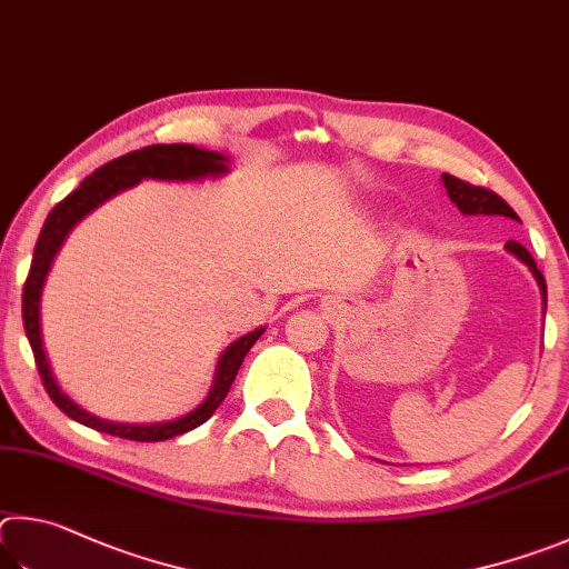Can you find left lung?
<instances>
[{
	"label": "left lung",
	"mask_w": 569,
	"mask_h": 569,
	"mask_svg": "<svg viewBox=\"0 0 569 569\" xmlns=\"http://www.w3.org/2000/svg\"><path fill=\"white\" fill-rule=\"evenodd\" d=\"M442 182L447 187V194H450V199L457 204V209H460L462 214H502V217H510V219H520L515 214V209L507 204L500 194H495L492 189L470 184V182H465V179H457L452 174H442ZM505 247L510 249L515 257H520L522 262L532 269V274L537 277V284H540L542 297H545V307H547V282H545L540 269H537L532 254L527 252V249L520 242H515V239H510V242H507Z\"/></svg>",
	"instance_id": "1"
}]
</instances>
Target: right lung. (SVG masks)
Returning <instances> with one entry per match:
<instances>
[{
  "label": "right lung",
  "instance_id": "right-lung-1",
  "mask_svg": "<svg viewBox=\"0 0 569 569\" xmlns=\"http://www.w3.org/2000/svg\"><path fill=\"white\" fill-rule=\"evenodd\" d=\"M224 162L227 159L222 154L207 152V149H197L192 144H149L94 169V172L89 174L72 194H67L62 202L54 204L52 212H49L42 232H39L32 267H29V274L24 282L22 320H24L27 340L32 345L37 370H39V377H42L47 395L52 397V402L59 407V410H62L67 417H72V420H77L79 425H87L97 432H107L132 442H162V440H169V437L194 430V427L207 422L209 417L214 415L217 407L222 405L229 387H232L234 377L239 372V367H242V360L249 352V347H252L257 342V337L264 332V330H254L244 335L242 340H237L232 347H227L222 360H219L217 380L207 400L199 405L194 412L162 425H119V422L99 420V417L79 410V407L69 400L62 390H59L52 372H49L47 355L42 350V330H39V295H42V284L49 272V264H52L57 249L64 242L69 229H72L87 212H92L97 204H102L104 199L137 184L139 179L144 177L194 179L204 174H222L227 172Z\"/></svg>",
  "mask_w": 569,
  "mask_h": 569
}]
</instances>
